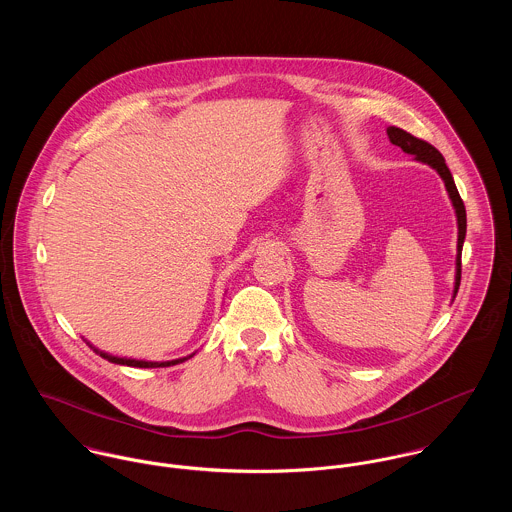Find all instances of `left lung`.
Returning <instances> with one entry per match:
<instances>
[{"mask_svg": "<svg viewBox=\"0 0 512 512\" xmlns=\"http://www.w3.org/2000/svg\"><path fill=\"white\" fill-rule=\"evenodd\" d=\"M386 134H388V140L390 144L400 147L404 153L412 155L416 161L424 163V165H430L445 185V191L449 195V201H451V207L455 211V219H457V254H455V282H453V295H451V301L455 299L457 290H459V282H461V250H463V242H465V232H467V215H465V205L457 193V187H455V181L451 177V171L449 167L445 165V159L443 155L439 153L438 149L434 146H430L428 142L424 140H418L414 138L412 134L396 128V126H388L386 128Z\"/></svg>", "mask_w": 512, "mask_h": 512, "instance_id": "left-lung-1", "label": "left lung"}]
</instances>
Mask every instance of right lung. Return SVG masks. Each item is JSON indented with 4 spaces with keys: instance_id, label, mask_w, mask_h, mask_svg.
<instances>
[{
    "instance_id": "1",
    "label": "right lung",
    "mask_w": 512,
    "mask_h": 512,
    "mask_svg": "<svg viewBox=\"0 0 512 512\" xmlns=\"http://www.w3.org/2000/svg\"><path fill=\"white\" fill-rule=\"evenodd\" d=\"M82 339H84V337H82ZM84 341H86V339H84ZM86 345H88L96 355H100L102 359H106V361H110V363H114V365L138 366V368H159V366L179 365V363H185L187 359H191V357L195 355V353H191L189 357H181V359H173V361H142V359H128V357L110 355V353H106V351L96 349L90 341H86Z\"/></svg>"
}]
</instances>
